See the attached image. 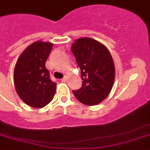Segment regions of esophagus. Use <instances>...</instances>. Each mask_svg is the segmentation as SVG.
<instances>
[{"instance_id":"34e87169","label":"esophagus","mask_w":150,"mask_h":150,"mask_svg":"<svg viewBox=\"0 0 150 150\" xmlns=\"http://www.w3.org/2000/svg\"><path fill=\"white\" fill-rule=\"evenodd\" d=\"M67 81V77L66 76H64L63 78H62V79H61V82H66Z\"/></svg>"}]
</instances>
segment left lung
I'll use <instances>...</instances> for the list:
<instances>
[{
    "instance_id": "1",
    "label": "left lung",
    "mask_w": 150,
    "mask_h": 150,
    "mask_svg": "<svg viewBox=\"0 0 150 150\" xmlns=\"http://www.w3.org/2000/svg\"><path fill=\"white\" fill-rule=\"evenodd\" d=\"M71 51L81 70L82 86L73 91L76 99L88 106L98 105L106 99L113 86L115 65L108 48L89 38H79Z\"/></svg>"
}]
</instances>
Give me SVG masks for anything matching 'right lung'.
I'll list each match as a JSON object with an SVG mask.
<instances>
[{
	"mask_svg": "<svg viewBox=\"0 0 150 150\" xmlns=\"http://www.w3.org/2000/svg\"><path fill=\"white\" fill-rule=\"evenodd\" d=\"M53 43L36 41L21 54L14 70V83L19 97L27 105L42 108L51 102L57 84L49 77L45 62Z\"/></svg>",
	"mask_w": 150,
	"mask_h": 150,
	"instance_id": "right-lung-1",
	"label": "right lung"
}]
</instances>
